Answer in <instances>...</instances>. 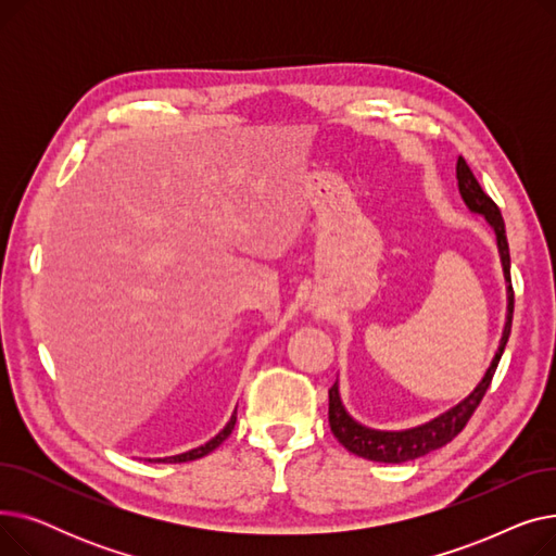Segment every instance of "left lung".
<instances>
[{"mask_svg": "<svg viewBox=\"0 0 556 556\" xmlns=\"http://www.w3.org/2000/svg\"><path fill=\"white\" fill-rule=\"evenodd\" d=\"M457 187L459 195L464 200L466 207H469L471 214L482 216L489 227L495 233V243H498V254L503 263V275L507 283V315H505V327L503 336L498 342V349L480 378V383L466 394L459 403L448 407L446 413L432 417L426 424H419L415 428H405V430H378L369 428L361 421H356L352 415L346 413V407L340 396V383L336 381L333 388L329 390V424L331 432L336 434V440L349 451L358 457L371 459V462H386V464H403L417 457H424L437 448L446 446L453 437L466 426V421L471 419L473 410L478 403L482 401L484 392L491 386V378L495 374V367L501 363V356L505 352V344L511 333V315H514V290H511V277H509V245H507V233H505V220L501 216V210L495 207V202L482 191L480 182L476 180L473 170L469 164L464 162V157L457 160Z\"/></svg>", "mask_w": 556, "mask_h": 556, "instance_id": "8db88e82", "label": "left lung"}]
</instances>
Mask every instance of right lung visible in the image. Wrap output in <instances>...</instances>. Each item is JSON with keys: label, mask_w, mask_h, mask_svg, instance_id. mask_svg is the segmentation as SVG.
Here are the masks:
<instances>
[{"label": "right lung", "mask_w": 556, "mask_h": 556, "mask_svg": "<svg viewBox=\"0 0 556 556\" xmlns=\"http://www.w3.org/2000/svg\"><path fill=\"white\" fill-rule=\"evenodd\" d=\"M233 424H237V410H233V415L229 417V421L225 424V428L216 434V437H212V440L207 442V444H202V446H198V448H191V451H187V453H180V455H170V457H157V459H149V462H164V464H178V462H191V459H200V457H204V455H210L214 448H218L227 437L231 434V430H233Z\"/></svg>", "instance_id": "add662e5"}]
</instances>
